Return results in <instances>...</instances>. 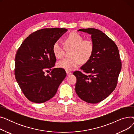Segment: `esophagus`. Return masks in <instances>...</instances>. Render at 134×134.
Wrapping results in <instances>:
<instances>
[{"label":"esophagus","instance_id":"34e87169","mask_svg":"<svg viewBox=\"0 0 134 134\" xmlns=\"http://www.w3.org/2000/svg\"><path fill=\"white\" fill-rule=\"evenodd\" d=\"M66 73H67V75H69V74H72V72H70V71H66Z\"/></svg>","mask_w":134,"mask_h":134}]
</instances>
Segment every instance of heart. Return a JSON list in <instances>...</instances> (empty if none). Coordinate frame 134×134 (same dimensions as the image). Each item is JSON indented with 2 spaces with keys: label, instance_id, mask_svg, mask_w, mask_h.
Here are the masks:
<instances>
[{
  "label": "heart",
  "instance_id": "obj_1",
  "mask_svg": "<svg viewBox=\"0 0 134 134\" xmlns=\"http://www.w3.org/2000/svg\"><path fill=\"white\" fill-rule=\"evenodd\" d=\"M65 46L67 49L72 48L71 56L72 57L65 58L57 63V66L66 71H72L81 63L87 62L92 56L94 45L90 40H83V37L76 32L70 33L66 37ZM52 51L56 58L60 59L65 53V47L62 42L58 40L53 44Z\"/></svg>",
  "mask_w": 134,
  "mask_h": 134
}]
</instances>
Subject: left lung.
I'll return each mask as SVG.
<instances>
[{
	"instance_id": "left-lung-1",
	"label": "left lung",
	"mask_w": 134,
	"mask_h": 134,
	"mask_svg": "<svg viewBox=\"0 0 134 134\" xmlns=\"http://www.w3.org/2000/svg\"><path fill=\"white\" fill-rule=\"evenodd\" d=\"M79 31L91 35L94 45L90 60L81 67L83 74L75 71V92L82 100L88 103L100 102L115 89L122 63L115 42L102 31L94 28L80 29Z\"/></svg>"
}]
</instances>
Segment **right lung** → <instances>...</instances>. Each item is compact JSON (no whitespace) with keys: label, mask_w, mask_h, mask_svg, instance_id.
Wrapping results in <instances>:
<instances>
[{"label":"right lung","mask_w":134,"mask_h":134,"mask_svg":"<svg viewBox=\"0 0 134 134\" xmlns=\"http://www.w3.org/2000/svg\"><path fill=\"white\" fill-rule=\"evenodd\" d=\"M67 31L56 27L40 29L27 37L18 49L15 78L24 96L33 103H42L51 99L65 78L64 69L53 68L56 60L52 48ZM49 70L51 73L45 75Z\"/></svg>","instance_id":"1"}]
</instances>
